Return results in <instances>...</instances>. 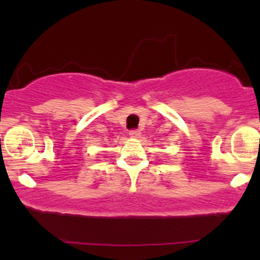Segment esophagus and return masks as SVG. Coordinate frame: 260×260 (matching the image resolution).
I'll use <instances>...</instances> for the list:
<instances>
[{"instance_id": "esophagus-1", "label": "esophagus", "mask_w": 260, "mask_h": 260, "mask_svg": "<svg viewBox=\"0 0 260 260\" xmlns=\"http://www.w3.org/2000/svg\"><path fill=\"white\" fill-rule=\"evenodd\" d=\"M129 136L134 137V138H138V137H140V131L139 129H132L129 132Z\"/></svg>"}]
</instances>
